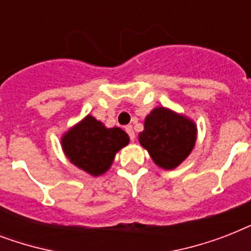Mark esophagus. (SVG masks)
<instances>
[{"label": "esophagus", "instance_id": "obj_1", "mask_svg": "<svg viewBox=\"0 0 251 251\" xmlns=\"http://www.w3.org/2000/svg\"><path fill=\"white\" fill-rule=\"evenodd\" d=\"M125 130H126V133L129 134V137H130V139H131V141H134V138H135V134H134V130H133V126H126L125 127Z\"/></svg>", "mask_w": 251, "mask_h": 251}]
</instances>
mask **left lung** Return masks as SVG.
<instances>
[{
	"mask_svg": "<svg viewBox=\"0 0 251 251\" xmlns=\"http://www.w3.org/2000/svg\"><path fill=\"white\" fill-rule=\"evenodd\" d=\"M197 127L189 118L165 108H155L139 133L141 145L159 167L173 169L182 163L195 145Z\"/></svg>",
	"mask_w": 251,
	"mask_h": 251,
	"instance_id": "1",
	"label": "left lung"
}]
</instances>
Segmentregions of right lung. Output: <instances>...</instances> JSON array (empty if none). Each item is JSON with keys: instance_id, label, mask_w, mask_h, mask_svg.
Here are the masks:
<instances>
[{"instance_id": "obj_1", "label": "right lung", "mask_w": 251, "mask_h": 251, "mask_svg": "<svg viewBox=\"0 0 251 251\" xmlns=\"http://www.w3.org/2000/svg\"><path fill=\"white\" fill-rule=\"evenodd\" d=\"M127 143L129 137L124 130L106 129L92 116H87L62 138V149L69 160L92 176L108 171L118 150Z\"/></svg>"}]
</instances>
